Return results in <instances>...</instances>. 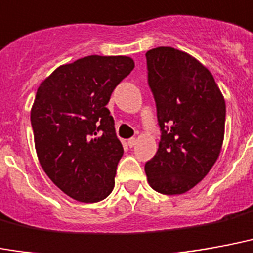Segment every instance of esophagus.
I'll use <instances>...</instances> for the list:
<instances>
[{
	"instance_id": "1",
	"label": "esophagus",
	"mask_w": 253,
	"mask_h": 253,
	"mask_svg": "<svg viewBox=\"0 0 253 253\" xmlns=\"http://www.w3.org/2000/svg\"><path fill=\"white\" fill-rule=\"evenodd\" d=\"M127 145L130 146V147H134V146L136 145V139H135V138H131V139H128V141H127Z\"/></svg>"
}]
</instances>
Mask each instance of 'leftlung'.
Masks as SVG:
<instances>
[{"label": "left lung", "mask_w": 253, "mask_h": 253, "mask_svg": "<svg viewBox=\"0 0 253 253\" xmlns=\"http://www.w3.org/2000/svg\"><path fill=\"white\" fill-rule=\"evenodd\" d=\"M146 59L162 131L157 154L145 165L147 182L158 193H186L220 155L225 100L211 71L184 50L158 46Z\"/></svg>", "instance_id": "8db88e82"}]
</instances>
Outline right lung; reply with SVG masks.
I'll return each mask as SVG.
<instances>
[{
  "mask_svg": "<svg viewBox=\"0 0 253 253\" xmlns=\"http://www.w3.org/2000/svg\"><path fill=\"white\" fill-rule=\"evenodd\" d=\"M135 67L128 56L91 55L42 80L31 110L37 158L52 182L80 203L111 193L123 147L107 106Z\"/></svg>",
  "mask_w": 253,
  "mask_h": 253,
  "instance_id": "add662e5",
  "label": "right lung"
}]
</instances>
